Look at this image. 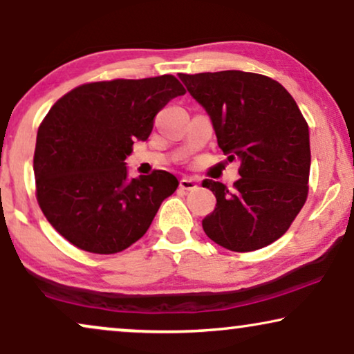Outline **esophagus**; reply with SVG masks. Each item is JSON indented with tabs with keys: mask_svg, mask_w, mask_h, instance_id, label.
Here are the masks:
<instances>
[{
	"mask_svg": "<svg viewBox=\"0 0 354 354\" xmlns=\"http://www.w3.org/2000/svg\"><path fill=\"white\" fill-rule=\"evenodd\" d=\"M178 187H180V190L193 192V190H196V188H198V183H196L195 178L185 177V178H182L180 183H178Z\"/></svg>",
	"mask_w": 354,
	"mask_h": 354,
	"instance_id": "esophagus-1",
	"label": "esophagus"
}]
</instances>
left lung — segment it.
I'll return each instance as SVG.
<instances>
[{"label": "left lung", "instance_id": "obj_1", "mask_svg": "<svg viewBox=\"0 0 354 354\" xmlns=\"http://www.w3.org/2000/svg\"><path fill=\"white\" fill-rule=\"evenodd\" d=\"M178 77L211 118L219 148L240 159L241 178L232 190L203 180L217 200L203 230L236 253L264 248L288 230L308 198L306 120L292 95L266 75L221 71Z\"/></svg>", "mask_w": 354, "mask_h": 354}]
</instances>
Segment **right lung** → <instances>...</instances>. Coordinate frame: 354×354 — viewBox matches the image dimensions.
Wrapping results in <instances>:
<instances>
[{"mask_svg": "<svg viewBox=\"0 0 354 354\" xmlns=\"http://www.w3.org/2000/svg\"><path fill=\"white\" fill-rule=\"evenodd\" d=\"M180 95L176 77L159 75L85 84L53 104L38 127L33 172L38 205L57 234L96 254L119 253L147 234L178 180L166 171L129 178L124 161Z\"/></svg>", "mask_w": 354, "mask_h": 354, "instance_id": "add662e5", "label": "right lung"}]
</instances>
